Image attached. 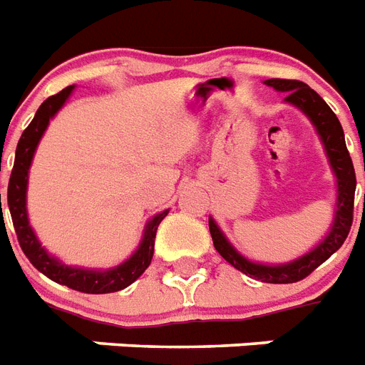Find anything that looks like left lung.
<instances>
[{"instance_id": "obj_1", "label": "left lung", "mask_w": 365, "mask_h": 365, "mask_svg": "<svg viewBox=\"0 0 365 365\" xmlns=\"http://www.w3.org/2000/svg\"><path fill=\"white\" fill-rule=\"evenodd\" d=\"M265 84L273 86L279 92H284L287 94L284 101L299 107L311 118L320 139L324 143L326 154H328L331 169L337 177V209H335L334 226L317 249L284 265L252 264L243 258L228 243V239L224 237L212 218H209V232H211L212 245L218 250V255L228 264H232L235 269L252 277L256 281L288 284V282H298L311 275L320 264H324L335 250H339L341 245L345 243L346 235L351 232L352 217H354L356 173H354L351 154L346 150L345 135H343V128H341L337 116L313 88H309L302 81H290V78H269V81H265Z\"/></svg>"}]
</instances>
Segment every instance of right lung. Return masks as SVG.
<instances>
[{
  "instance_id": "add662e5",
  "label": "right lung",
  "mask_w": 365,
  "mask_h": 365,
  "mask_svg": "<svg viewBox=\"0 0 365 365\" xmlns=\"http://www.w3.org/2000/svg\"><path fill=\"white\" fill-rule=\"evenodd\" d=\"M73 86H67L62 92L46 98L41 107L35 113L34 120L26 128L16 145V156H14V165L9 177L7 188V205L13 218L14 232L19 239L20 249L24 250L28 260L31 262L35 269H39L43 275L52 279L58 284H66L67 288L78 290L84 294H109L118 292L122 288L130 287L135 279L143 275V271L150 265L154 255V239H156V230L160 222L164 220L168 211L160 212L147 224L143 241L135 255L115 269L107 271H92L78 269V267H67L62 262L46 255V250L41 247V243L35 237L34 230L28 222V212H26V186H28V169H30L31 158H34L35 147L39 143L41 135L48 126V120L56 115L58 109L66 103V100L71 94ZM0 209H1V194H0Z\"/></svg>"
}]
</instances>
